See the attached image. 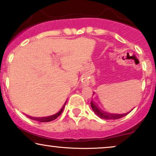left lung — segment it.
Returning a JSON list of instances; mask_svg holds the SVG:
<instances>
[{
	"instance_id": "8db88e82",
	"label": "left lung",
	"mask_w": 156,
	"mask_h": 156,
	"mask_svg": "<svg viewBox=\"0 0 156 156\" xmlns=\"http://www.w3.org/2000/svg\"><path fill=\"white\" fill-rule=\"evenodd\" d=\"M91 107H92L93 112H94V114H96L98 117L103 119H107V120H109V119H120V118L125 117L126 116L128 113H130L131 111H130L129 112L125 113V114H110V113L105 112L104 111L102 110L101 108H100L98 106V105L94 103V101H91ZM133 110V109H132Z\"/></svg>"
}]
</instances>
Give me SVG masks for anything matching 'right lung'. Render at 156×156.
<instances>
[{
    "instance_id": "add662e5",
    "label": "right lung",
    "mask_w": 156,
    "mask_h": 156,
    "mask_svg": "<svg viewBox=\"0 0 156 156\" xmlns=\"http://www.w3.org/2000/svg\"><path fill=\"white\" fill-rule=\"evenodd\" d=\"M66 103H67V101L64 103L63 107L61 108V110L59 111V112H57L56 114H53V115L49 116V117H30V116H28V117L29 118H31V119H34V120H37V121H39V122H46L53 121V120H54V119H56V118L58 117L61 114H62V112H63V109L64 108V106H65Z\"/></svg>"
}]
</instances>
